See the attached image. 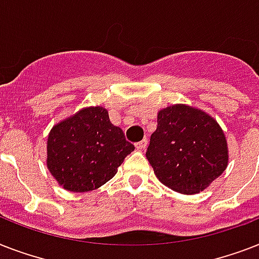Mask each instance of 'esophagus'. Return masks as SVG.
Here are the masks:
<instances>
[{
  "instance_id": "obj_1",
  "label": "esophagus",
  "mask_w": 259,
  "mask_h": 259,
  "mask_svg": "<svg viewBox=\"0 0 259 259\" xmlns=\"http://www.w3.org/2000/svg\"><path fill=\"white\" fill-rule=\"evenodd\" d=\"M146 145H148V140H142V141H140L136 144V149H138V150L145 149Z\"/></svg>"
}]
</instances>
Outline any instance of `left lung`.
<instances>
[{
	"label": "left lung",
	"mask_w": 259,
	"mask_h": 259,
	"mask_svg": "<svg viewBox=\"0 0 259 259\" xmlns=\"http://www.w3.org/2000/svg\"><path fill=\"white\" fill-rule=\"evenodd\" d=\"M146 158L162 184L197 193L225 172L229 153L221 126L201 110L175 105L157 115Z\"/></svg>",
	"instance_id": "1"
}]
</instances>
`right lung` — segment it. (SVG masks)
<instances>
[{
	"mask_svg": "<svg viewBox=\"0 0 259 259\" xmlns=\"http://www.w3.org/2000/svg\"><path fill=\"white\" fill-rule=\"evenodd\" d=\"M47 144L48 169L71 192L99 188L134 150L121 127L110 122L107 110L99 106L80 110L54 126Z\"/></svg>",
	"mask_w": 259,
	"mask_h": 259,
	"instance_id": "obj_1",
	"label": "right lung"
}]
</instances>
